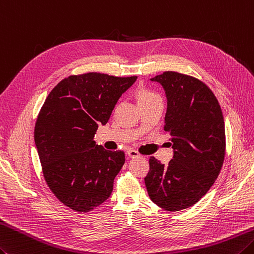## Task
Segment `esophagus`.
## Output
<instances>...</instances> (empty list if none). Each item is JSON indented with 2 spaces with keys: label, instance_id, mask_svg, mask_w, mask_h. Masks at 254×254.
<instances>
[{
  "label": "esophagus",
  "instance_id": "1",
  "mask_svg": "<svg viewBox=\"0 0 254 254\" xmlns=\"http://www.w3.org/2000/svg\"><path fill=\"white\" fill-rule=\"evenodd\" d=\"M127 156L131 157V158L140 157V153H138V152L135 151V150H133V148H130V150H127Z\"/></svg>",
  "mask_w": 254,
  "mask_h": 254
}]
</instances>
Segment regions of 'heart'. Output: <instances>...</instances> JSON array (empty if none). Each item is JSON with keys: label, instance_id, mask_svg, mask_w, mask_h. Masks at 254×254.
<instances>
[{"label": "heart", "instance_id": "heart-1", "mask_svg": "<svg viewBox=\"0 0 254 254\" xmlns=\"http://www.w3.org/2000/svg\"><path fill=\"white\" fill-rule=\"evenodd\" d=\"M136 98L140 106H142V104H148V103L155 102L157 100H162L160 94L151 90V89L144 88V87L140 88L136 91Z\"/></svg>", "mask_w": 254, "mask_h": 254}]
</instances>
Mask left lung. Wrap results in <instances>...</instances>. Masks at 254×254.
I'll return each instance as SVG.
<instances>
[{
  "label": "left lung",
  "mask_w": 254,
  "mask_h": 254,
  "mask_svg": "<svg viewBox=\"0 0 254 254\" xmlns=\"http://www.w3.org/2000/svg\"><path fill=\"white\" fill-rule=\"evenodd\" d=\"M151 80L165 89L164 130L171 135L174 156L166 166L151 156L144 182L153 202L180 211L199 201L219 175L226 154L225 121L216 96L199 79L164 71Z\"/></svg>",
  "instance_id": "left-lung-1"
}]
</instances>
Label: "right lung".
I'll return each instance as SVG.
<instances>
[{"label":"right lung","mask_w":254,"mask_h":254,"mask_svg":"<svg viewBox=\"0 0 254 254\" xmlns=\"http://www.w3.org/2000/svg\"><path fill=\"white\" fill-rule=\"evenodd\" d=\"M136 78L71 74L55 86L38 113L34 138L45 182L74 211L93 210L111 195L126 156L96 145L93 136Z\"/></svg>","instance_id":"right-lung-1"}]
</instances>
